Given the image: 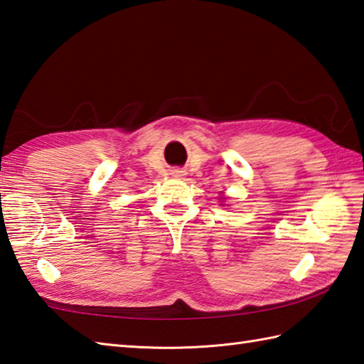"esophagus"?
I'll list each match as a JSON object with an SVG mask.
<instances>
[{
  "mask_svg": "<svg viewBox=\"0 0 364 364\" xmlns=\"http://www.w3.org/2000/svg\"><path fill=\"white\" fill-rule=\"evenodd\" d=\"M182 173H183V171H176V174H177V176H181Z\"/></svg>",
  "mask_w": 364,
  "mask_h": 364,
  "instance_id": "1",
  "label": "esophagus"
}]
</instances>
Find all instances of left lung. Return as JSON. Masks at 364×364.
<instances>
[{
    "mask_svg": "<svg viewBox=\"0 0 364 364\" xmlns=\"http://www.w3.org/2000/svg\"><path fill=\"white\" fill-rule=\"evenodd\" d=\"M223 199H224V198H223Z\"/></svg>",
    "mask_w": 364,
    "mask_h": 364,
    "instance_id": "obj_1",
    "label": "left lung"
}]
</instances>
